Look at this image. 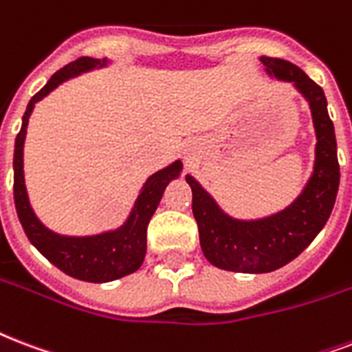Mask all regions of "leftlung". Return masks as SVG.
I'll return each instance as SVG.
<instances>
[{
	"instance_id": "obj_1",
	"label": "left lung",
	"mask_w": 352,
	"mask_h": 352,
	"mask_svg": "<svg viewBox=\"0 0 352 352\" xmlns=\"http://www.w3.org/2000/svg\"><path fill=\"white\" fill-rule=\"evenodd\" d=\"M260 60L277 79L294 82L310 103L318 136L316 164L302 194L288 208L258 221H238L225 216L199 182L186 177L203 254L210 264L227 272L270 273L299 256L331 218L340 186L336 136L323 88L288 60L272 57Z\"/></svg>"
}]
</instances>
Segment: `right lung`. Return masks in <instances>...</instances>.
I'll return each instance as SVG.
<instances>
[{"label":"right lung","instance_id":"add662e5","mask_svg":"<svg viewBox=\"0 0 352 352\" xmlns=\"http://www.w3.org/2000/svg\"><path fill=\"white\" fill-rule=\"evenodd\" d=\"M99 60L90 57H80L53 75L47 85L40 92L31 98L27 111L23 114V122L14 144V205L18 212L21 227L25 230L27 238L50 260L51 264L57 265L60 272L79 280L87 283H109L116 280L125 275L134 273L144 262L147 249V225L149 219L157 210L158 203L164 195L166 186L171 179H175L182 170L181 160H177L164 170L157 171L155 175L147 179L146 186L142 188L138 199L134 203L131 216L123 227L112 232H104L98 236L87 238H69L51 232L40 223L34 216L33 208L29 205L23 182V142H25L27 123L34 109V103L45 98L51 90L64 82L69 77L96 68ZM104 60L101 63V66Z\"/></svg>","mask_w":352,"mask_h":352}]
</instances>
